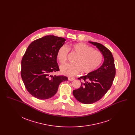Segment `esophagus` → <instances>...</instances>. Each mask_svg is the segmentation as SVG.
I'll return each instance as SVG.
<instances>
[{"mask_svg":"<svg viewBox=\"0 0 135 135\" xmlns=\"http://www.w3.org/2000/svg\"><path fill=\"white\" fill-rule=\"evenodd\" d=\"M74 79H75V78H74V77H68V80L69 81H73Z\"/></svg>","mask_w":135,"mask_h":135,"instance_id":"1","label":"esophagus"}]
</instances>
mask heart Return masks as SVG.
Returning <instances> with one entry per match:
<instances>
[{"instance_id": "1", "label": "heart", "mask_w": 135, "mask_h": 135, "mask_svg": "<svg viewBox=\"0 0 135 135\" xmlns=\"http://www.w3.org/2000/svg\"><path fill=\"white\" fill-rule=\"evenodd\" d=\"M71 50L77 56L74 59V63H67L61 66L60 71L65 75L73 76L81 70L84 73H90L95 70L102 62V54L85 44H74L71 47ZM69 51V49L66 45H62L59 49L57 58L60 63L64 64L66 62Z\"/></svg>"}]
</instances>
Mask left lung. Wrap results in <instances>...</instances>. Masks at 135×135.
Segmentation results:
<instances>
[{
    "instance_id": "obj_1",
    "label": "left lung",
    "mask_w": 135,
    "mask_h": 135,
    "mask_svg": "<svg viewBox=\"0 0 135 135\" xmlns=\"http://www.w3.org/2000/svg\"><path fill=\"white\" fill-rule=\"evenodd\" d=\"M96 46L104 56L102 65L98 69L78 79H83L80 87L73 90V94L79 102L90 104L97 102L111 88L115 76L114 60L111 52L105 46L98 42L89 41Z\"/></svg>"
}]
</instances>
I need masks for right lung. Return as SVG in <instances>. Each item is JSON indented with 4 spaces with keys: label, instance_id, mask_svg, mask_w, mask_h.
I'll list each match as a JSON object with an SVG mask.
<instances>
[{
    "label": "right lung",
    "instance_id": "obj_1",
    "mask_svg": "<svg viewBox=\"0 0 135 135\" xmlns=\"http://www.w3.org/2000/svg\"><path fill=\"white\" fill-rule=\"evenodd\" d=\"M66 39L47 35L28 46L21 62V77L28 91L35 98L45 100L57 92L59 84L67 81L64 76L51 75L59 71L57 62L59 49Z\"/></svg>",
    "mask_w": 135,
    "mask_h": 135
}]
</instances>
